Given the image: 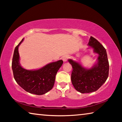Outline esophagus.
I'll use <instances>...</instances> for the list:
<instances>
[{"instance_id":"obj_1","label":"esophagus","mask_w":122,"mask_h":122,"mask_svg":"<svg viewBox=\"0 0 122 122\" xmlns=\"http://www.w3.org/2000/svg\"><path fill=\"white\" fill-rule=\"evenodd\" d=\"M69 59V56H68V55H65V56H63V57H62V60H63V61H66L68 59Z\"/></svg>"}]
</instances>
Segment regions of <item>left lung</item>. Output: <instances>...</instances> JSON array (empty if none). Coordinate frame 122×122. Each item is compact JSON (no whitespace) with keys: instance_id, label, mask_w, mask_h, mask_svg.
Returning <instances> with one entry per match:
<instances>
[{"instance_id":"obj_1","label":"left lung","mask_w":122,"mask_h":122,"mask_svg":"<svg viewBox=\"0 0 122 122\" xmlns=\"http://www.w3.org/2000/svg\"><path fill=\"white\" fill-rule=\"evenodd\" d=\"M88 45L99 55L97 63L93 67L86 69L80 63L71 59L68 60L73 68L71 75L72 84L76 90L82 94L96 92L105 83L109 76V64L106 49L92 36L90 37Z\"/></svg>"}]
</instances>
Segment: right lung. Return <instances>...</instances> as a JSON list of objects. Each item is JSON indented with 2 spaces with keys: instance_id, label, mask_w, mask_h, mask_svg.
<instances>
[{
  "instance_id": "add662e5",
  "label": "right lung",
  "mask_w": 122,
  "mask_h": 122,
  "mask_svg": "<svg viewBox=\"0 0 122 122\" xmlns=\"http://www.w3.org/2000/svg\"><path fill=\"white\" fill-rule=\"evenodd\" d=\"M21 40L15 47L14 51L12 68L14 78L24 89L38 95L46 94L53 88L55 83V76L63 64L62 60L49 63L42 68L36 71H28L21 67L19 63L18 47Z\"/></svg>"
}]
</instances>
